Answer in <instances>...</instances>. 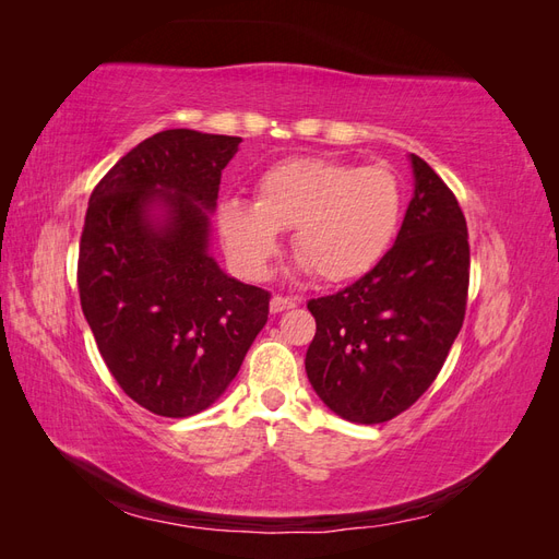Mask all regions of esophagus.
<instances>
[{
  "mask_svg": "<svg viewBox=\"0 0 559 559\" xmlns=\"http://www.w3.org/2000/svg\"><path fill=\"white\" fill-rule=\"evenodd\" d=\"M298 298H286V296H273L270 298V312H284L298 306Z\"/></svg>",
  "mask_w": 559,
  "mask_h": 559,
  "instance_id": "esophagus-1",
  "label": "esophagus"
}]
</instances>
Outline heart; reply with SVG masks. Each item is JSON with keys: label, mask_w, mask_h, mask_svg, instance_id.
<instances>
[{"label": "heart", "mask_w": 559, "mask_h": 559, "mask_svg": "<svg viewBox=\"0 0 559 559\" xmlns=\"http://www.w3.org/2000/svg\"><path fill=\"white\" fill-rule=\"evenodd\" d=\"M253 193V202L228 198L216 212L226 253L253 280L267 275L280 233L294 230L300 270L329 284L354 282L382 261L401 224L399 181L384 167L289 158L267 167Z\"/></svg>", "instance_id": "1"}]
</instances>
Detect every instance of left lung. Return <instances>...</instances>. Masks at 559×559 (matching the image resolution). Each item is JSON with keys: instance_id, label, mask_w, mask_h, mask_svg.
I'll use <instances>...</instances> for the list:
<instances>
[{"instance_id": "8db88e82", "label": "left lung", "mask_w": 559, "mask_h": 559, "mask_svg": "<svg viewBox=\"0 0 559 559\" xmlns=\"http://www.w3.org/2000/svg\"><path fill=\"white\" fill-rule=\"evenodd\" d=\"M413 198L394 247L347 289L308 302V380L329 411L380 425L408 411L464 324L468 233L460 202L411 154Z\"/></svg>"}]
</instances>
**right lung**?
<instances>
[{
    "label": "right lung",
    "mask_w": 559,
    "mask_h": 559,
    "mask_svg": "<svg viewBox=\"0 0 559 559\" xmlns=\"http://www.w3.org/2000/svg\"><path fill=\"white\" fill-rule=\"evenodd\" d=\"M240 138L163 130L95 186L79 247L81 310L114 380L142 408L191 417L222 396L265 326L270 294L210 251Z\"/></svg>",
    "instance_id": "right-lung-1"
}]
</instances>
